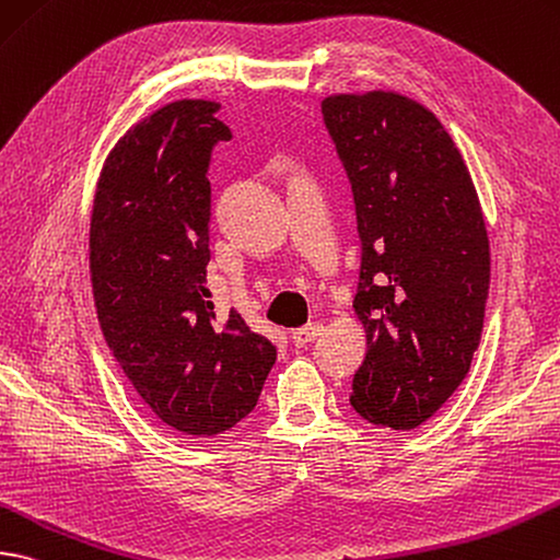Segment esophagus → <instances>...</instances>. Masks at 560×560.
Segmentation results:
<instances>
[{
  "label": "esophagus",
  "instance_id": "1",
  "mask_svg": "<svg viewBox=\"0 0 560 560\" xmlns=\"http://www.w3.org/2000/svg\"><path fill=\"white\" fill-rule=\"evenodd\" d=\"M322 329H324V327H322L319 322H315V324H305V327L291 331V339H293V343H295L298 348H303V346H307V343L315 341L317 336L322 334Z\"/></svg>",
  "mask_w": 560,
  "mask_h": 560
}]
</instances>
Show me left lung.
I'll return each mask as SVG.
<instances>
[{
	"mask_svg": "<svg viewBox=\"0 0 560 560\" xmlns=\"http://www.w3.org/2000/svg\"><path fill=\"white\" fill-rule=\"evenodd\" d=\"M353 190L368 353L353 374L362 418L415 429L456 392L479 346L489 238L456 142L420 102L372 90L322 102Z\"/></svg>",
	"mask_w": 560,
	"mask_h": 560,
	"instance_id": "obj_1",
	"label": "left lung"
}]
</instances>
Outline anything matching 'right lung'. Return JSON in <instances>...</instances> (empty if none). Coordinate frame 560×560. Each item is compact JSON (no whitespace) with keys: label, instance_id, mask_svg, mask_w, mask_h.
Returning <instances> with one entry per match:
<instances>
[{"label":"right lung","instance_id":"add662e5","mask_svg":"<svg viewBox=\"0 0 560 560\" xmlns=\"http://www.w3.org/2000/svg\"><path fill=\"white\" fill-rule=\"evenodd\" d=\"M219 104L178 100L109 152L90 219V279L109 350L145 406L180 434L214 436L255 406L277 348L236 310L219 317L210 265Z\"/></svg>","mask_w":560,"mask_h":560}]
</instances>
